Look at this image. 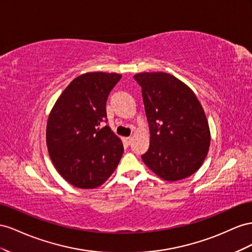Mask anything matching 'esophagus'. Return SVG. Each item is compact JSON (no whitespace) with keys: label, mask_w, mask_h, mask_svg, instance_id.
I'll list each match as a JSON object with an SVG mask.
<instances>
[{"label":"esophagus","mask_w":252,"mask_h":252,"mask_svg":"<svg viewBox=\"0 0 252 252\" xmlns=\"http://www.w3.org/2000/svg\"><path fill=\"white\" fill-rule=\"evenodd\" d=\"M124 141L126 143V145H130L132 142V137H124Z\"/></svg>","instance_id":"1"}]
</instances>
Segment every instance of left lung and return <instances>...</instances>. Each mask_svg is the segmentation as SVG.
Returning a JSON list of instances; mask_svg holds the SVG:
<instances>
[{
	"instance_id": "obj_1",
	"label": "left lung",
	"mask_w": 252,
	"mask_h": 252,
	"mask_svg": "<svg viewBox=\"0 0 252 252\" xmlns=\"http://www.w3.org/2000/svg\"><path fill=\"white\" fill-rule=\"evenodd\" d=\"M134 79L141 86L151 135L143 162L164 181L189 177L202 166L210 147L202 104L188 85L170 74L139 73Z\"/></svg>"
}]
</instances>
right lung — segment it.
<instances>
[{
  "instance_id": "add662e5",
  "label": "right lung",
  "mask_w": 252,
  "mask_h": 252,
  "mask_svg": "<svg viewBox=\"0 0 252 252\" xmlns=\"http://www.w3.org/2000/svg\"><path fill=\"white\" fill-rule=\"evenodd\" d=\"M115 73L82 74L63 91L50 111L46 145L55 168L77 188L95 189L117 168L124 145L106 121V100L120 80Z\"/></svg>"
}]
</instances>
